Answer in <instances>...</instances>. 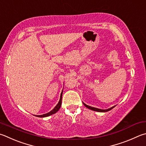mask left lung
<instances>
[{
  "instance_id": "obj_1",
  "label": "left lung",
  "mask_w": 146,
  "mask_h": 146,
  "mask_svg": "<svg viewBox=\"0 0 146 146\" xmlns=\"http://www.w3.org/2000/svg\"><path fill=\"white\" fill-rule=\"evenodd\" d=\"M84 103V105L86 106V107H87V108H89V109L92 110H93V111H96V112H108V111L112 110L113 108H114L115 107V106H113V107H111L110 108H108V109H105L104 110V109H100V108L92 107H91V106H89V105H87L86 104H85L84 103Z\"/></svg>"
}]
</instances>
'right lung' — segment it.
Wrapping results in <instances>:
<instances>
[{"label": "right lung", "mask_w": 146, "mask_h": 146, "mask_svg": "<svg viewBox=\"0 0 146 146\" xmlns=\"http://www.w3.org/2000/svg\"><path fill=\"white\" fill-rule=\"evenodd\" d=\"M62 91L61 92V93H60V100L59 101V102H58L57 105L54 107V109H52L49 112H48L46 113H44V114L39 115H35V116H37V117H48V116L51 115L52 114H54V113H56L57 111L60 109V106H61V104H62Z\"/></svg>", "instance_id": "obj_1"}]
</instances>
